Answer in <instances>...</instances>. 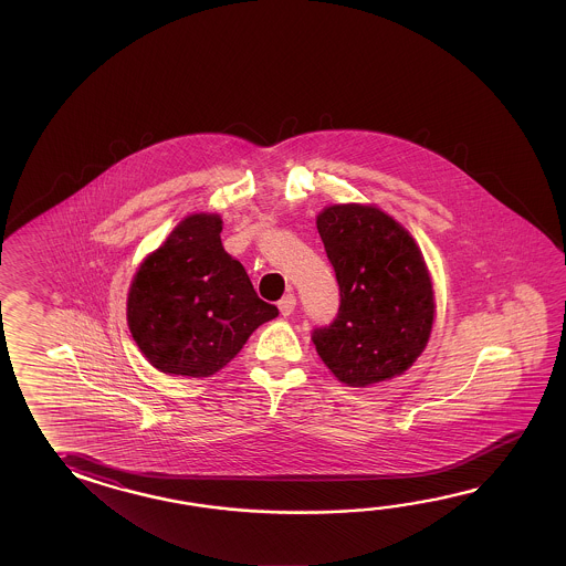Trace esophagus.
<instances>
[{"mask_svg":"<svg viewBox=\"0 0 566 566\" xmlns=\"http://www.w3.org/2000/svg\"><path fill=\"white\" fill-rule=\"evenodd\" d=\"M277 308L282 316H290L294 308H296V296L294 294H286L282 301L277 302Z\"/></svg>","mask_w":566,"mask_h":566,"instance_id":"esophagus-1","label":"esophagus"}]
</instances>
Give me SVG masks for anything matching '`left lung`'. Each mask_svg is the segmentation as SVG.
Wrapping results in <instances>:
<instances>
[{
	"mask_svg": "<svg viewBox=\"0 0 566 566\" xmlns=\"http://www.w3.org/2000/svg\"><path fill=\"white\" fill-rule=\"evenodd\" d=\"M316 228L340 290L335 321L312 331L316 353L348 387L401 375L423 353L436 314L416 240L381 209L360 203L324 209Z\"/></svg>",
	"mask_w": 566,
	"mask_h": 566,
	"instance_id": "8db88e82",
	"label": "left lung"
}]
</instances>
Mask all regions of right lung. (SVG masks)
Here are the masks:
<instances>
[{
  "label": "right lung",
  "mask_w": 566,
  "mask_h": 566,
  "mask_svg": "<svg viewBox=\"0 0 566 566\" xmlns=\"http://www.w3.org/2000/svg\"><path fill=\"white\" fill-rule=\"evenodd\" d=\"M218 213L187 216L139 265L128 290L130 335L150 365L211 377L260 324L276 318L243 265L221 245Z\"/></svg>",
  "instance_id": "obj_1"
}]
</instances>
